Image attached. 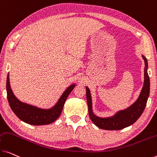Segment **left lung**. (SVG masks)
Returning a JSON list of instances; mask_svg holds the SVG:
<instances>
[{"instance_id":"8db88e82","label":"left lung","mask_w":157,"mask_h":157,"mask_svg":"<svg viewBox=\"0 0 157 157\" xmlns=\"http://www.w3.org/2000/svg\"><path fill=\"white\" fill-rule=\"evenodd\" d=\"M145 63L146 68L144 69V86L140 94L139 98L131 107L127 109L118 112L114 117L109 118H100L93 114L92 110V100L90 90L86 87V99L88 105L89 117L95 126L105 130H121L131 126L139 119L144 112L147 99L149 95V78L147 71V60L143 56Z\"/></svg>"}]
</instances>
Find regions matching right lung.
I'll return each instance as SVG.
<instances>
[{"label": "right lung", "instance_id": "add662e5", "mask_svg": "<svg viewBox=\"0 0 157 157\" xmlns=\"http://www.w3.org/2000/svg\"><path fill=\"white\" fill-rule=\"evenodd\" d=\"M74 87L75 85L74 84L69 86L62 94L56 105L51 109H42L34 106L21 102L18 99H17L10 88L9 74H8L6 82L7 98L12 110L20 120L23 121L26 124L35 125V126L47 125L52 124L55 120L58 119L63 109L65 101Z\"/></svg>", "mask_w": 157, "mask_h": 157}]
</instances>
